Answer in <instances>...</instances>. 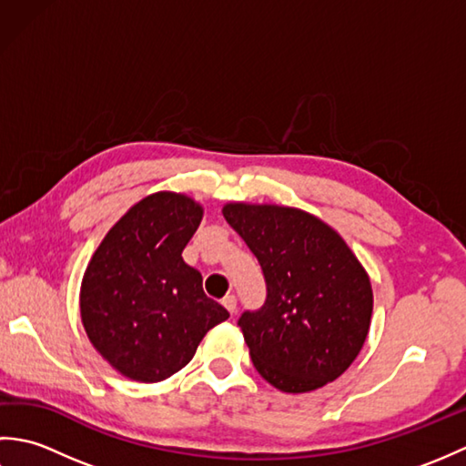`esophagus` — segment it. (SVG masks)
<instances>
[{"label":"esophagus","instance_id":"esophagus-1","mask_svg":"<svg viewBox=\"0 0 466 466\" xmlns=\"http://www.w3.org/2000/svg\"><path fill=\"white\" fill-rule=\"evenodd\" d=\"M222 304H224V309L230 312V314L236 312V296L234 294H226L224 299H222Z\"/></svg>","mask_w":466,"mask_h":466}]
</instances>
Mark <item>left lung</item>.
<instances>
[{
    "mask_svg": "<svg viewBox=\"0 0 466 466\" xmlns=\"http://www.w3.org/2000/svg\"><path fill=\"white\" fill-rule=\"evenodd\" d=\"M224 218L266 282L264 304L238 319L256 370L284 392L339 379L370 326L372 289L360 262L330 226L296 208L228 204Z\"/></svg>",
    "mask_w": 466,
    "mask_h": 466,
    "instance_id": "left-lung-1",
    "label": "left lung"
}]
</instances>
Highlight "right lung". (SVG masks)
Segmentation results:
<instances>
[{
	"instance_id": "obj_1",
	"label": "right lung",
	"mask_w": 466,
	"mask_h": 466,
	"mask_svg": "<svg viewBox=\"0 0 466 466\" xmlns=\"http://www.w3.org/2000/svg\"><path fill=\"white\" fill-rule=\"evenodd\" d=\"M202 220L190 198L157 192L127 210L97 246L82 280L87 339L116 370L160 382L192 360L228 310L208 299L182 258Z\"/></svg>"
}]
</instances>
